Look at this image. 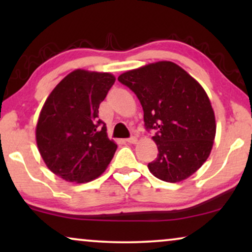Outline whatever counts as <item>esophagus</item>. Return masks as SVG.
<instances>
[{
	"label": "esophagus",
	"instance_id": "esophagus-1",
	"mask_svg": "<svg viewBox=\"0 0 252 252\" xmlns=\"http://www.w3.org/2000/svg\"><path fill=\"white\" fill-rule=\"evenodd\" d=\"M126 141L128 143H136L137 142V137L136 136H130L128 139H126Z\"/></svg>",
	"mask_w": 252,
	"mask_h": 252
}]
</instances>
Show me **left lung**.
I'll use <instances>...</instances> for the list:
<instances>
[{"label": "left lung", "instance_id": "8db88e82", "mask_svg": "<svg viewBox=\"0 0 252 252\" xmlns=\"http://www.w3.org/2000/svg\"><path fill=\"white\" fill-rule=\"evenodd\" d=\"M137 96L157 158L148 164L155 177L179 182L208 159L216 135L215 112L202 86L172 62H157L118 77Z\"/></svg>", "mask_w": 252, "mask_h": 252}]
</instances>
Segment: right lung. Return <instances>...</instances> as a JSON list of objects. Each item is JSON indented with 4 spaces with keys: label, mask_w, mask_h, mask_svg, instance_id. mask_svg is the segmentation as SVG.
Listing matches in <instances>:
<instances>
[{
    "label": "right lung",
    "mask_w": 252,
    "mask_h": 252,
    "mask_svg": "<svg viewBox=\"0 0 252 252\" xmlns=\"http://www.w3.org/2000/svg\"><path fill=\"white\" fill-rule=\"evenodd\" d=\"M115 80L110 73L75 70L44 102L36 144L48 168L64 180H94L113 158L117 144L109 140L98 108Z\"/></svg>",
    "instance_id": "1"
}]
</instances>
